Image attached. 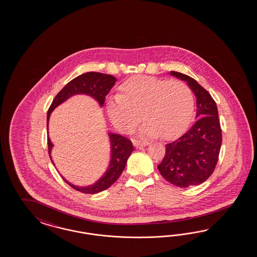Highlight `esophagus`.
<instances>
[{
  "label": "esophagus",
  "instance_id": "obj_1",
  "mask_svg": "<svg viewBox=\"0 0 257 257\" xmlns=\"http://www.w3.org/2000/svg\"><path fill=\"white\" fill-rule=\"evenodd\" d=\"M133 143L136 147H139V146H147L149 145V142L147 140H133Z\"/></svg>",
  "mask_w": 257,
  "mask_h": 257
}]
</instances>
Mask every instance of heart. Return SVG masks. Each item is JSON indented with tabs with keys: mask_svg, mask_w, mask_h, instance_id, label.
Instances as JSON below:
<instances>
[{
	"mask_svg": "<svg viewBox=\"0 0 257 257\" xmlns=\"http://www.w3.org/2000/svg\"><path fill=\"white\" fill-rule=\"evenodd\" d=\"M120 91L106 100L109 118L120 132L132 131L142 113L146 121L140 132L171 139L187 127L193 115L194 93L184 82L137 76L126 80Z\"/></svg>",
	"mask_w": 257,
	"mask_h": 257,
	"instance_id": "heart-1",
	"label": "heart"
}]
</instances>
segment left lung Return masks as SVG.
Segmentation results:
<instances>
[{
    "label": "left lung",
    "mask_w": 257,
    "mask_h": 257,
    "mask_svg": "<svg viewBox=\"0 0 257 257\" xmlns=\"http://www.w3.org/2000/svg\"><path fill=\"white\" fill-rule=\"evenodd\" d=\"M171 75L186 81L196 96L197 114L192 127L171 143L157 166L165 179L179 187L197 186L208 179L215 171L222 136L216 101L193 78L171 71Z\"/></svg>",
    "instance_id": "1"
}]
</instances>
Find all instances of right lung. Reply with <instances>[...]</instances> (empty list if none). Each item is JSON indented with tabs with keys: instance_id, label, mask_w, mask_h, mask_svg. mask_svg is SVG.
Returning <instances> with one entry per match:
<instances>
[{
	"instance_id": "right-lung-1",
	"label": "right lung",
	"mask_w": 257,
	"mask_h": 257,
	"mask_svg": "<svg viewBox=\"0 0 257 257\" xmlns=\"http://www.w3.org/2000/svg\"><path fill=\"white\" fill-rule=\"evenodd\" d=\"M116 81L117 79L110 74H104V73L95 72V71L86 72L71 80L55 96L50 108L48 110L47 131H48V125H49L51 113L54 111V109L56 106H58L64 101H67L71 96L77 95V94L88 95L94 98L99 102V104L102 106L104 103L105 96L109 93L110 89L114 86ZM108 135L110 145H111V156H110L111 159H110L107 171H105V173L100 179L91 186L77 187V186L71 185L67 180L64 179L62 176L63 180L75 190L83 193H87V194H96L111 187L122 173L127 163V160L134 151L132 141L117 134L109 133ZM47 141H48L49 156L52 163L55 166V163L51 156V152L54 145L50 140L49 136L47 137Z\"/></svg>"
}]
</instances>
